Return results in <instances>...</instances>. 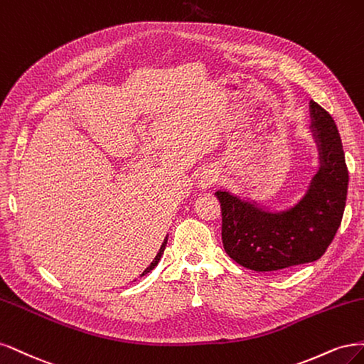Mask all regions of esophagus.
Segmentation results:
<instances>
[{
	"instance_id": "obj_1",
	"label": "esophagus",
	"mask_w": 364,
	"mask_h": 364,
	"mask_svg": "<svg viewBox=\"0 0 364 364\" xmlns=\"http://www.w3.org/2000/svg\"><path fill=\"white\" fill-rule=\"evenodd\" d=\"M218 181H219V177H218L216 173H213V172H207V173H204V175H203L201 180H199V187H201V189H207V187L216 184Z\"/></svg>"
}]
</instances>
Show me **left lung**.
Instances as JSON below:
<instances>
[{
	"label": "left lung",
	"instance_id": "1",
	"mask_svg": "<svg viewBox=\"0 0 364 364\" xmlns=\"http://www.w3.org/2000/svg\"><path fill=\"white\" fill-rule=\"evenodd\" d=\"M310 114L319 169L296 205L272 213L228 192H216L224 248L251 271H284L319 260L342 224L349 181L342 140L331 114L318 102L310 101Z\"/></svg>",
	"mask_w": 364,
	"mask_h": 364
}]
</instances>
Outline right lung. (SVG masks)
<instances>
[{
	"label": "right lung",
	"mask_w": 364,
	"mask_h": 364,
	"mask_svg": "<svg viewBox=\"0 0 364 364\" xmlns=\"http://www.w3.org/2000/svg\"><path fill=\"white\" fill-rule=\"evenodd\" d=\"M165 246H166V239H165V242H163V245H161V248H160V251L157 252V255H156V259H154V262H152L145 271H144V274L142 275H145V274H148L149 271H152V269H154L156 266H157V263H159V260H160V257H161V254H163V251H165Z\"/></svg>",
	"instance_id": "right-lung-1"
}]
</instances>
